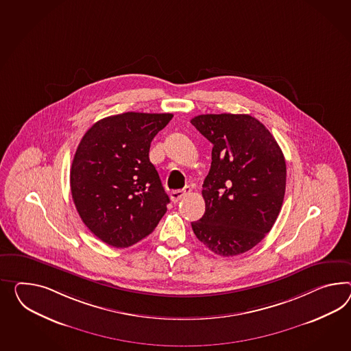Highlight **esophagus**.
Segmentation results:
<instances>
[{"instance_id":"esophagus-1","label":"esophagus","mask_w":351,"mask_h":351,"mask_svg":"<svg viewBox=\"0 0 351 351\" xmlns=\"http://www.w3.org/2000/svg\"><path fill=\"white\" fill-rule=\"evenodd\" d=\"M191 193V187L189 186H186L183 189H177V191H173L171 193V199L174 202V204H177L178 201H180L182 198L184 197V196H187Z\"/></svg>"}]
</instances>
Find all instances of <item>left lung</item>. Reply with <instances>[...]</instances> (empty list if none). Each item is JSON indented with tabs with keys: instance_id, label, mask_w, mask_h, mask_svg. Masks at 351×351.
<instances>
[{
	"instance_id": "8db88e82",
	"label": "left lung",
	"mask_w": 351,
	"mask_h": 351,
	"mask_svg": "<svg viewBox=\"0 0 351 351\" xmlns=\"http://www.w3.org/2000/svg\"><path fill=\"white\" fill-rule=\"evenodd\" d=\"M191 123L214 145L202 184L205 214L192 223L193 233L223 257L250 251L270 232L282 206L284 154L250 114H201Z\"/></svg>"
}]
</instances>
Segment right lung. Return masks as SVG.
Wrapping results in <instances>:
<instances>
[{
    "instance_id": "right-lung-1",
    "label": "right lung",
    "mask_w": 351,
    "mask_h": 351,
    "mask_svg": "<svg viewBox=\"0 0 351 351\" xmlns=\"http://www.w3.org/2000/svg\"><path fill=\"white\" fill-rule=\"evenodd\" d=\"M171 113L127 112L103 118L81 138L72 160L73 204L100 241L126 248L154 232L169 197L150 159V144Z\"/></svg>"
}]
</instances>
